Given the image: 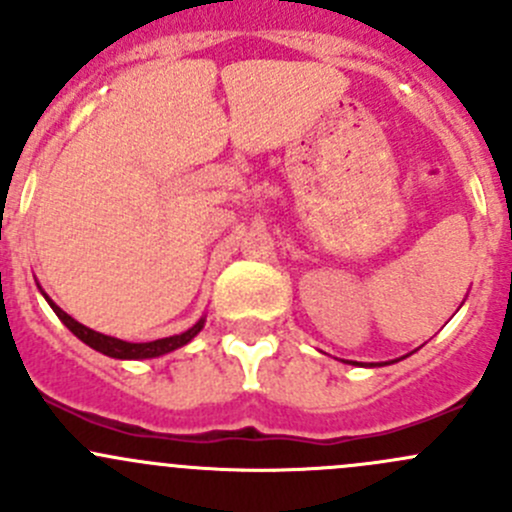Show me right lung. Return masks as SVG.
Here are the masks:
<instances>
[{"label": "right lung", "mask_w": 512, "mask_h": 512, "mask_svg": "<svg viewBox=\"0 0 512 512\" xmlns=\"http://www.w3.org/2000/svg\"><path fill=\"white\" fill-rule=\"evenodd\" d=\"M41 294H44V292H41ZM44 297H46V294H44ZM46 302H49V307L54 309L56 317H59L61 322H64L66 327H69L71 332H74L76 337L81 339V342L89 344V347L96 349V352L113 356V359H156V356H163V354L173 352V349L185 347V344H188L190 339H193L205 324V317H203V319H198V322H195L193 327H190L188 332H183V334H173V337L156 339V342L133 344V342H123V339H116V337H108V334L94 332V329L84 327V324L76 322L74 317H69V314H66L61 307H56V304L51 302L49 297H46Z\"/></svg>", "instance_id": "obj_1"}]
</instances>
